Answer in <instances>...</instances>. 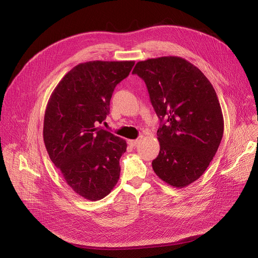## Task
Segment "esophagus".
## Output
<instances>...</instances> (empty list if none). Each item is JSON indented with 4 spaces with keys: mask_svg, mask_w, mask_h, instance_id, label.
I'll return each instance as SVG.
<instances>
[{
    "mask_svg": "<svg viewBox=\"0 0 258 258\" xmlns=\"http://www.w3.org/2000/svg\"><path fill=\"white\" fill-rule=\"evenodd\" d=\"M142 139H143V136H140L139 138L136 139V140H128V144L132 145V146H137L142 141Z\"/></svg>",
    "mask_w": 258,
    "mask_h": 258,
    "instance_id": "esophagus-1",
    "label": "esophagus"
}]
</instances>
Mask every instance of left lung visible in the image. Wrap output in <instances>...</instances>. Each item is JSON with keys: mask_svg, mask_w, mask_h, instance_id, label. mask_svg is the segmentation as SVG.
<instances>
[{"mask_svg": "<svg viewBox=\"0 0 258 258\" xmlns=\"http://www.w3.org/2000/svg\"><path fill=\"white\" fill-rule=\"evenodd\" d=\"M133 74L145 82L161 121L154 173L184 187L204 173L221 143L224 119L217 93L199 68L180 57L140 61Z\"/></svg>", "mask_w": 258, "mask_h": 258, "instance_id": "8db88e82", "label": "left lung"}]
</instances>
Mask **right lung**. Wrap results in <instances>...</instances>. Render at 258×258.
Returning <instances> with one entry per match:
<instances>
[{
	"label": "right lung",
	"mask_w": 258,
	"mask_h": 258,
	"mask_svg": "<svg viewBox=\"0 0 258 258\" xmlns=\"http://www.w3.org/2000/svg\"><path fill=\"white\" fill-rule=\"evenodd\" d=\"M135 61H89L75 66L51 93L44 113L43 141L66 183L83 198L100 200L113 190L126 142L97 127L110 113L116 85Z\"/></svg>",
	"instance_id": "right-lung-1"
}]
</instances>
